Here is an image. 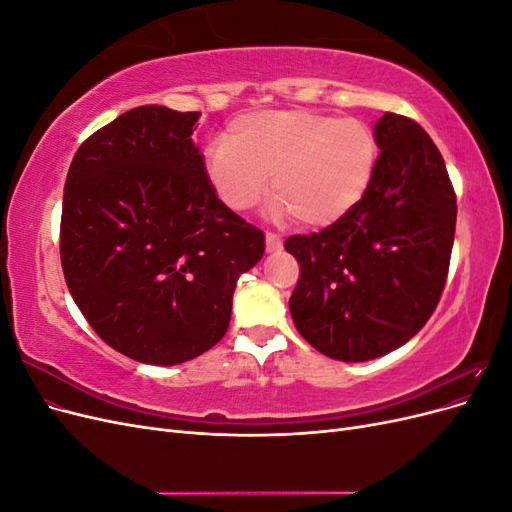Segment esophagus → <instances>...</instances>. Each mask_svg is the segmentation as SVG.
Wrapping results in <instances>:
<instances>
[{
	"mask_svg": "<svg viewBox=\"0 0 512 512\" xmlns=\"http://www.w3.org/2000/svg\"><path fill=\"white\" fill-rule=\"evenodd\" d=\"M265 245H267V252H280L282 250V239L280 235H275V232H267L265 235Z\"/></svg>",
	"mask_w": 512,
	"mask_h": 512,
	"instance_id": "esophagus-1",
	"label": "esophagus"
}]
</instances>
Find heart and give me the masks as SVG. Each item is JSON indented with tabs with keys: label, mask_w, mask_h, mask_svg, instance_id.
<instances>
[{
	"label": "heart",
	"mask_w": 512,
	"mask_h": 512,
	"mask_svg": "<svg viewBox=\"0 0 512 512\" xmlns=\"http://www.w3.org/2000/svg\"><path fill=\"white\" fill-rule=\"evenodd\" d=\"M378 143L365 121L335 119L303 108L247 113L228 138L209 143L205 170L230 211L256 207L269 190V213L318 228L337 222L359 203L371 181Z\"/></svg>",
	"instance_id": "obj_1"
}]
</instances>
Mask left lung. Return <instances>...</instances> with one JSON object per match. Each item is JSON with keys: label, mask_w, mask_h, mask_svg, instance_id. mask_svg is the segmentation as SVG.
<instances>
[{"label": "left lung", "mask_w": 512, "mask_h": 512, "mask_svg": "<svg viewBox=\"0 0 512 512\" xmlns=\"http://www.w3.org/2000/svg\"><path fill=\"white\" fill-rule=\"evenodd\" d=\"M363 198L312 235L288 237L301 277L297 331L329 359L361 363L412 339L436 309L455 241L457 198L442 153L416 121L384 113Z\"/></svg>", "instance_id": "8db88e82"}]
</instances>
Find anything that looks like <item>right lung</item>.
Returning a JSON list of instances; mask_svg holds the SVG:
<instances>
[{
    "label": "right lung",
    "instance_id": "right-lung-1",
    "mask_svg": "<svg viewBox=\"0 0 512 512\" xmlns=\"http://www.w3.org/2000/svg\"><path fill=\"white\" fill-rule=\"evenodd\" d=\"M200 113L145 104L76 151L61 207V267L104 342L147 365L196 359L228 331L237 280L265 235L230 211L192 141Z\"/></svg>",
    "mask_w": 512,
    "mask_h": 512
}]
</instances>
